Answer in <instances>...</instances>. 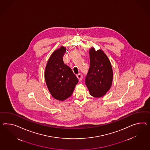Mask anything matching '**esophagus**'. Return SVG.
<instances>
[{"label":"esophagus","instance_id":"1","mask_svg":"<svg viewBox=\"0 0 150 150\" xmlns=\"http://www.w3.org/2000/svg\"><path fill=\"white\" fill-rule=\"evenodd\" d=\"M77 77L78 78V79L79 80V81H81L82 80L83 78V74L81 73H79V74H77Z\"/></svg>","mask_w":150,"mask_h":150}]
</instances>
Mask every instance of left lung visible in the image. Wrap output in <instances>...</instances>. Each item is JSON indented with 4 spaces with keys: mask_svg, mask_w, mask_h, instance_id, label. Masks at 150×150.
Here are the masks:
<instances>
[{
    "mask_svg": "<svg viewBox=\"0 0 150 150\" xmlns=\"http://www.w3.org/2000/svg\"><path fill=\"white\" fill-rule=\"evenodd\" d=\"M90 69L85 78L90 93L95 97L104 95L111 87L113 72L111 64L102 50L90 49Z\"/></svg>",
    "mask_w": 150,
    "mask_h": 150,
    "instance_id": "1",
    "label": "left lung"
}]
</instances>
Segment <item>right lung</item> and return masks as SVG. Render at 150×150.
Here are the masks:
<instances>
[{
  "label": "right lung",
  "instance_id": "obj_1",
  "mask_svg": "<svg viewBox=\"0 0 150 150\" xmlns=\"http://www.w3.org/2000/svg\"><path fill=\"white\" fill-rule=\"evenodd\" d=\"M65 48L54 51L49 59L45 69L46 84L54 98L64 100L72 95L78 79L69 66L63 61Z\"/></svg>",
  "mask_w": 150,
  "mask_h": 150
}]
</instances>
